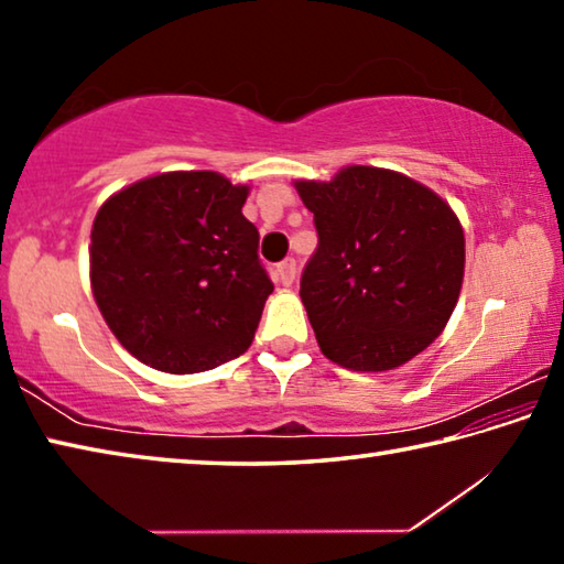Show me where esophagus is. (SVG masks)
<instances>
[{
    "mask_svg": "<svg viewBox=\"0 0 564 564\" xmlns=\"http://www.w3.org/2000/svg\"><path fill=\"white\" fill-rule=\"evenodd\" d=\"M295 273H299V269H295V259H285L275 265V281L283 285H291L295 281Z\"/></svg>",
    "mask_w": 564,
    "mask_h": 564,
    "instance_id": "1",
    "label": "esophagus"
}]
</instances>
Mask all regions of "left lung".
<instances>
[{
	"mask_svg": "<svg viewBox=\"0 0 564 564\" xmlns=\"http://www.w3.org/2000/svg\"><path fill=\"white\" fill-rule=\"evenodd\" d=\"M295 188L318 234L301 301L323 356L350 370H390L431 346L463 285L465 236L453 208L373 166Z\"/></svg>",
	"mask_w": 564,
	"mask_h": 564,
	"instance_id": "left-lung-1",
	"label": "left lung"
}]
</instances>
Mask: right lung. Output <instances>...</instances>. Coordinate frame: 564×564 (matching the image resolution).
Instances as JSON below:
<instances>
[{"label":"right lung","mask_w":564,"mask_h":564,"mask_svg":"<svg viewBox=\"0 0 564 564\" xmlns=\"http://www.w3.org/2000/svg\"><path fill=\"white\" fill-rule=\"evenodd\" d=\"M248 188L214 171H171L113 194L91 228V289L131 356L202 373L248 350L273 291Z\"/></svg>","instance_id":"right-lung-1"}]
</instances>
